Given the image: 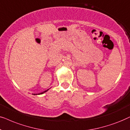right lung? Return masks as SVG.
Segmentation results:
<instances>
[{
	"mask_svg": "<svg viewBox=\"0 0 130 130\" xmlns=\"http://www.w3.org/2000/svg\"><path fill=\"white\" fill-rule=\"evenodd\" d=\"M48 90H49V89H48ZM48 90H46V91H43L42 93H38V94H34V95H36V94H43V93H44L45 92H46V91H48Z\"/></svg>",
	"mask_w": 130,
	"mask_h": 130,
	"instance_id": "add662e5",
	"label": "right lung"
}]
</instances>
